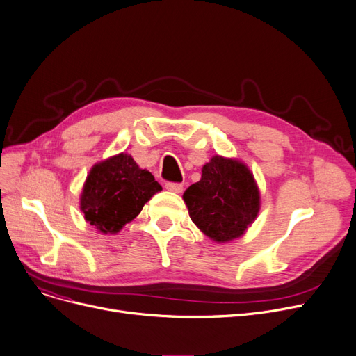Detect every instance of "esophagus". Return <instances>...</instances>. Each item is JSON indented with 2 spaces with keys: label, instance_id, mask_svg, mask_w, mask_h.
Segmentation results:
<instances>
[{
  "label": "esophagus",
  "instance_id": "esophagus-1",
  "mask_svg": "<svg viewBox=\"0 0 356 356\" xmlns=\"http://www.w3.org/2000/svg\"><path fill=\"white\" fill-rule=\"evenodd\" d=\"M165 189L170 192H175V193H181L183 191V184L181 183H173V181H168L165 183Z\"/></svg>",
  "mask_w": 356,
  "mask_h": 356
}]
</instances>
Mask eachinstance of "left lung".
Here are the masks:
<instances>
[{"label": "left lung", "instance_id": "8db88e82", "mask_svg": "<svg viewBox=\"0 0 356 356\" xmlns=\"http://www.w3.org/2000/svg\"><path fill=\"white\" fill-rule=\"evenodd\" d=\"M191 220L216 243L241 237L260 209L256 180L245 164L213 156L202 177L183 193Z\"/></svg>", "mask_w": 356, "mask_h": 356}]
</instances>
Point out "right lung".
Returning <instances> with one entry per match:
<instances>
[{
	"label": "right lung",
	"mask_w": 356,
	"mask_h": 356,
	"mask_svg": "<svg viewBox=\"0 0 356 356\" xmlns=\"http://www.w3.org/2000/svg\"><path fill=\"white\" fill-rule=\"evenodd\" d=\"M161 191L159 181L140 168L129 154H118L92 165L86 179L80 208L90 225L116 234Z\"/></svg>",
	"instance_id": "1"
}]
</instances>
